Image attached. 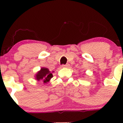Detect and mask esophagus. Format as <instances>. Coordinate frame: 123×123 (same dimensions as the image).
Listing matches in <instances>:
<instances>
[{
  "instance_id": "34e87169",
  "label": "esophagus",
  "mask_w": 123,
  "mask_h": 123,
  "mask_svg": "<svg viewBox=\"0 0 123 123\" xmlns=\"http://www.w3.org/2000/svg\"><path fill=\"white\" fill-rule=\"evenodd\" d=\"M69 66V64H63V65H62V67H68Z\"/></svg>"
}]
</instances>
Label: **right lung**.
<instances>
[{"mask_svg":"<svg viewBox=\"0 0 123 123\" xmlns=\"http://www.w3.org/2000/svg\"><path fill=\"white\" fill-rule=\"evenodd\" d=\"M53 77L52 74L50 73V71L46 68H42L41 70L38 71L37 74H36V80L38 81L39 80H43L44 83L49 82L50 79Z\"/></svg>","mask_w":123,"mask_h":123,"instance_id":"add662e5","label":"right lung"}]
</instances>
